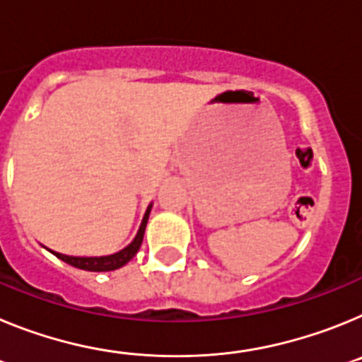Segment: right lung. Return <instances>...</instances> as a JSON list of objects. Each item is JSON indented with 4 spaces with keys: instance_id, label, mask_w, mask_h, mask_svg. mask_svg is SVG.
<instances>
[{
    "instance_id": "right-lung-1",
    "label": "right lung",
    "mask_w": 362,
    "mask_h": 362,
    "mask_svg": "<svg viewBox=\"0 0 362 362\" xmlns=\"http://www.w3.org/2000/svg\"><path fill=\"white\" fill-rule=\"evenodd\" d=\"M150 210H152V203L148 204V209H146L145 216H143L141 225H139V230H137L136 238L132 239L129 246H124L123 250L116 252V254H110V255H99V257H78V255H65V254H59V252H54V250H47L50 254L56 255L57 259H62L65 261L66 264L70 267H76L79 270H86V272H112V270H117V268L124 267V264L129 263L130 259L137 254L139 250V246L143 243V235H145V228H146V223H148V216H150Z\"/></svg>"
}]
</instances>
